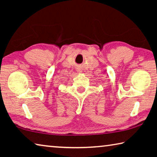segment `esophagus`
<instances>
[{"mask_svg":"<svg viewBox=\"0 0 157 157\" xmlns=\"http://www.w3.org/2000/svg\"><path fill=\"white\" fill-rule=\"evenodd\" d=\"M78 71L79 73H80V72H82V71H81V69H79V68H78Z\"/></svg>","mask_w":157,"mask_h":157,"instance_id":"34e87169","label":"esophagus"}]
</instances>
